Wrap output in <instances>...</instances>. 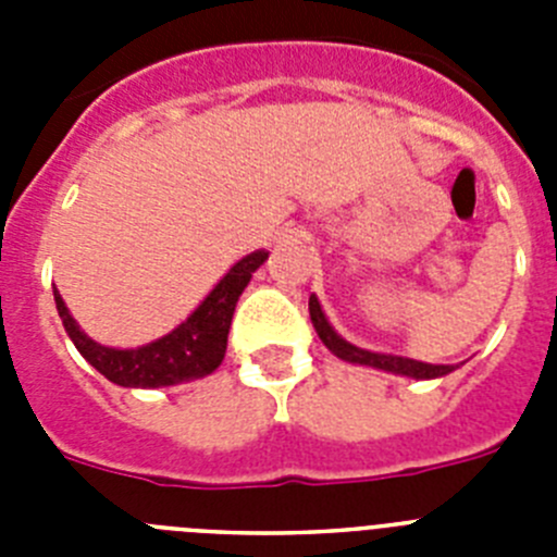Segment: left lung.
<instances>
[{"instance_id": "obj_1", "label": "left lung", "mask_w": 557, "mask_h": 557, "mask_svg": "<svg viewBox=\"0 0 557 557\" xmlns=\"http://www.w3.org/2000/svg\"><path fill=\"white\" fill-rule=\"evenodd\" d=\"M309 318H312V326L318 332V337L323 339V346L339 357L343 362H351V366H366L376 368V371L398 373V376L410 379H441L446 373L455 371V366H430V362H418L410 357H396V354H382V351H368V348H359L354 343H348L346 337H339L334 332V326L329 323V318L323 314L321 301L318 295H309Z\"/></svg>"}]
</instances>
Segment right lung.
Wrapping results in <instances>:
<instances>
[{
  "instance_id": "add662e5",
  "label": "right lung",
  "mask_w": 557,
  "mask_h": 557,
  "mask_svg": "<svg viewBox=\"0 0 557 557\" xmlns=\"http://www.w3.org/2000/svg\"><path fill=\"white\" fill-rule=\"evenodd\" d=\"M268 256V250H253L239 259L184 323L139 348H111L91 339L69 314L61 293L58 289L52 293H55V307L63 329L72 337L75 348L108 382L120 387H170L218 371L225 357V346H228V329L236 301L248 287L250 275L262 268Z\"/></svg>"
}]
</instances>
